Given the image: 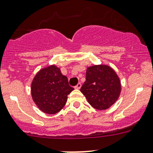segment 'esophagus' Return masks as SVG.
<instances>
[{
    "mask_svg": "<svg viewBox=\"0 0 153 153\" xmlns=\"http://www.w3.org/2000/svg\"><path fill=\"white\" fill-rule=\"evenodd\" d=\"M81 83H78V84H77L76 86H75V88L77 89V90H79V89L81 88Z\"/></svg>",
    "mask_w": 153,
    "mask_h": 153,
    "instance_id": "esophagus-1",
    "label": "esophagus"
}]
</instances>
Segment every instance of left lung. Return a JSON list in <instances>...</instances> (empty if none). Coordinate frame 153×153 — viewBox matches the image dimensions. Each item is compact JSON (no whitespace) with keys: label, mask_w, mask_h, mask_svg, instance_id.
<instances>
[{"label":"left lung","mask_w":153,"mask_h":153,"mask_svg":"<svg viewBox=\"0 0 153 153\" xmlns=\"http://www.w3.org/2000/svg\"><path fill=\"white\" fill-rule=\"evenodd\" d=\"M121 90L119 76L111 66L99 64L87 67L81 92L92 107L101 111L108 109L119 99Z\"/></svg>","instance_id":"1"}]
</instances>
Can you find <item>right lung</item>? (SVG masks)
<instances>
[{"mask_svg":"<svg viewBox=\"0 0 153 153\" xmlns=\"http://www.w3.org/2000/svg\"><path fill=\"white\" fill-rule=\"evenodd\" d=\"M74 90L60 68L51 65L41 69L31 83V96L34 103L45 114H55L66 105L67 96Z\"/></svg>","mask_w":153,"mask_h":153,"instance_id":"right-lung-1","label":"right lung"}]
</instances>
